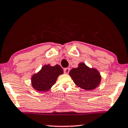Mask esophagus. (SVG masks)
<instances>
[{
    "label": "esophagus",
    "instance_id": "1",
    "mask_svg": "<svg viewBox=\"0 0 128 128\" xmlns=\"http://www.w3.org/2000/svg\"><path fill=\"white\" fill-rule=\"evenodd\" d=\"M69 71H70V68H64V73L65 74H69Z\"/></svg>",
    "mask_w": 128,
    "mask_h": 128
}]
</instances>
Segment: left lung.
<instances>
[{"label": "left lung", "instance_id": "8db88e82", "mask_svg": "<svg viewBox=\"0 0 128 128\" xmlns=\"http://www.w3.org/2000/svg\"><path fill=\"white\" fill-rule=\"evenodd\" d=\"M69 74L76 85L86 90L96 88L102 78L96 69L89 68L84 63H80L78 67L71 69Z\"/></svg>", "mask_w": 128, "mask_h": 128}]
</instances>
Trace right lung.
Wrapping results in <instances>:
<instances>
[{"label":"right lung","instance_id":"add662e5","mask_svg":"<svg viewBox=\"0 0 128 128\" xmlns=\"http://www.w3.org/2000/svg\"><path fill=\"white\" fill-rule=\"evenodd\" d=\"M64 74V70L59 64L54 66L45 64L38 73L31 78L32 87L39 92H47L56 83L58 76Z\"/></svg>","mask_w":128,"mask_h":128}]
</instances>
